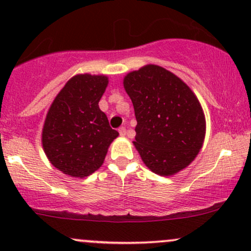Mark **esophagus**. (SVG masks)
<instances>
[{"label": "esophagus", "mask_w": 251, "mask_h": 251, "mask_svg": "<svg viewBox=\"0 0 251 251\" xmlns=\"http://www.w3.org/2000/svg\"><path fill=\"white\" fill-rule=\"evenodd\" d=\"M119 133H120V135H122V137H125V135H126V128L125 127H120L119 128Z\"/></svg>", "instance_id": "esophagus-1"}]
</instances>
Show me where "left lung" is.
<instances>
[{
  "label": "left lung",
  "mask_w": 251,
  "mask_h": 251,
  "mask_svg": "<svg viewBox=\"0 0 251 251\" xmlns=\"http://www.w3.org/2000/svg\"><path fill=\"white\" fill-rule=\"evenodd\" d=\"M134 107L135 142L142 160L154 174L172 176L191 164L205 138L200 100L180 77L146 65L124 77Z\"/></svg>",
  "instance_id": "left-lung-1"
}]
</instances>
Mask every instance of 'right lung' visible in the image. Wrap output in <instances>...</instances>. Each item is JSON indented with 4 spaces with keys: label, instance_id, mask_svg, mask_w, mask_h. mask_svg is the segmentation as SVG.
I'll use <instances>...</instances> for the list:
<instances>
[{
    "label": "right lung",
    "instance_id": "right-lung-1",
    "mask_svg": "<svg viewBox=\"0 0 251 251\" xmlns=\"http://www.w3.org/2000/svg\"><path fill=\"white\" fill-rule=\"evenodd\" d=\"M108 85L106 75L76 74L51 102L42 128V148L51 165L62 174L83 178L103 164L112 129L99 101Z\"/></svg>",
    "mask_w": 251,
    "mask_h": 251
}]
</instances>
